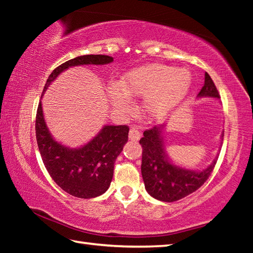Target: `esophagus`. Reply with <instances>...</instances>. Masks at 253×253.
<instances>
[{
	"label": "esophagus",
	"mask_w": 253,
	"mask_h": 253,
	"mask_svg": "<svg viewBox=\"0 0 253 253\" xmlns=\"http://www.w3.org/2000/svg\"><path fill=\"white\" fill-rule=\"evenodd\" d=\"M128 137H129L130 140H138L140 138V132L135 127H131L129 130V134H128Z\"/></svg>",
	"instance_id": "obj_1"
}]
</instances>
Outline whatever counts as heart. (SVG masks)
Returning <instances> with one entry per match:
<instances>
[{
  "label": "heart",
  "mask_w": 253,
  "mask_h": 253,
  "mask_svg": "<svg viewBox=\"0 0 253 253\" xmlns=\"http://www.w3.org/2000/svg\"><path fill=\"white\" fill-rule=\"evenodd\" d=\"M191 85V75L162 63H148L134 68L123 76L121 84L113 83L108 96L115 108L128 111L134 97L144 98V110L154 121L168 117L181 104Z\"/></svg>",
  "instance_id": "1"
}]
</instances>
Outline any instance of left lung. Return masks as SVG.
Segmentation results:
<instances>
[{
  "label": "left lung",
  "instance_id": "obj_1",
  "mask_svg": "<svg viewBox=\"0 0 253 253\" xmlns=\"http://www.w3.org/2000/svg\"><path fill=\"white\" fill-rule=\"evenodd\" d=\"M198 97L220 98L215 84L208 72H205L204 85ZM164 127V125L154 126L151 129L145 130L143 138L139 140L143 147L142 175L145 188L149 195L163 202H174L193 193L203 185L215 166L216 158L202 170L188 169L175 165L166 152L163 136Z\"/></svg>",
  "mask_w": 253,
  "mask_h": 253
}]
</instances>
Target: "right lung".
Wrapping results in <instances>:
<instances>
[{
    "label": "right lung",
    "instance_id": "1",
    "mask_svg": "<svg viewBox=\"0 0 253 253\" xmlns=\"http://www.w3.org/2000/svg\"><path fill=\"white\" fill-rule=\"evenodd\" d=\"M113 57L104 54L80 55L62 63L51 72L43 92L55 78L70 67L107 65ZM126 125H105L93 138L79 148H70L55 140L46 126L42 104L38 106L36 135L42 161L57 185L72 196L91 199L108 190L114 175V164L128 140Z\"/></svg>",
    "mask_w": 253,
    "mask_h": 253
}]
</instances>
